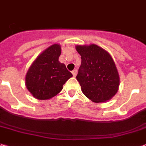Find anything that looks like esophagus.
Masks as SVG:
<instances>
[{"label":"esophagus","instance_id":"esophagus-1","mask_svg":"<svg viewBox=\"0 0 146 146\" xmlns=\"http://www.w3.org/2000/svg\"><path fill=\"white\" fill-rule=\"evenodd\" d=\"M72 74H73V76L75 77L76 76V74H77V70H74L72 71Z\"/></svg>","mask_w":146,"mask_h":146}]
</instances>
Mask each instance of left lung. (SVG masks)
<instances>
[{
  "label": "left lung",
  "instance_id": "8db88e82",
  "mask_svg": "<svg viewBox=\"0 0 146 146\" xmlns=\"http://www.w3.org/2000/svg\"><path fill=\"white\" fill-rule=\"evenodd\" d=\"M81 55L76 79L82 93L94 103L108 101L117 93L119 75L112 56L95 44L76 46Z\"/></svg>",
  "mask_w": 146,
  "mask_h": 146
}]
</instances>
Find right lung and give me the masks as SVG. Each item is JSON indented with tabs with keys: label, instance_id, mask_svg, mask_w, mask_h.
<instances>
[{
	"label": "right lung",
	"instance_id": "add662e5",
	"mask_svg": "<svg viewBox=\"0 0 146 146\" xmlns=\"http://www.w3.org/2000/svg\"><path fill=\"white\" fill-rule=\"evenodd\" d=\"M61 48L53 44L39 55L29 67L25 76V85L34 98L48 100L57 95L63 85L73 76L65 64L58 61Z\"/></svg>",
	"mask_w": 146,
	"mask_h": 146
}]
</instances>
